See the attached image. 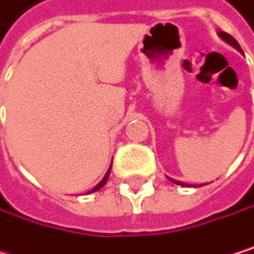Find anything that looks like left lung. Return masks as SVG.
Instances as JSON below:
<instances>
[{"instance_id":"8db88e82","label":"left lung","mask_w":254,"mask_h":254,"mask_svg":"<svg viewBox=\"0 0 254 254\" xmlns=\"http://www.w3.org/2000/svg\"><path fill=\"white\" fill-rule=\"evenodd\" d=\"M217 34H219V37H220L225 43H228L229 46H232L234 49H237L238 52H241V53H243V50H241V47H240L238 41H237L232 35H229V34H226V32H223V31H219ZM168 179H170V177H168ZM170 180H171L173 183L179 185V186H186V188L189 186V185H186V183H182V182H177V180H173V179H170ZM201 186H204V185H201Z\"/></svg>"}]
</instances>
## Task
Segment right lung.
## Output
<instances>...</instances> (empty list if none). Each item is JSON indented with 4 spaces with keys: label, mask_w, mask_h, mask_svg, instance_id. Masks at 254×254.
<instances>
[{
    "label": "right lung",
    "mask_w": 254,
    "mask_h": 254,
    "mask_svg": "<svg viewBox=\"0 0 254 254\" xmlns=\"http://www.w3.org/2000/svg\"><path fill=\"white\" fill-rule=\"evenodd\" d=\"M110 171H111V167L108 168V171H107V174L104 176V179H102V180H101V182H99V183H98V185H96L93 189H92V190H89L87 193H92V192H96V190H99V189H101V188H102V186L107 183V180H108V176H110Z\"/></svg>",
    "instance_id": "right-lung-1"
}]
</instances>
